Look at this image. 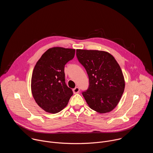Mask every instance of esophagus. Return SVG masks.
<instances>
[{"label": "esophagus", "instance_id": "obj_1", "mask_svg": "<svg viewBox=\"0 0 153 153\" xmlns=\"http://www.w3.org/2000/svg\"><path fill=\"white\" fill-rule=\"evenodd\" d=\"M79 91H80V88H79V87H76L75 88H74L73 89V93H74V94H77V93H79Z\"/></svg>", "mask_w": 153, "mask_h": 153}]
</instances>
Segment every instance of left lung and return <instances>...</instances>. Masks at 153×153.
<instances>
[{
  "mask_svg": "<svg viewBox=\"0 0 153 153\" xmlns=\"http://www.w3.org/2000/svg\"><path fill=\"white\" fill-rule=\"evenodd\" d=\"M76 56L89 78L88 88L82 92L86 103L98 113L110 112L119 102L125 89L119 65L111 54L103 51L77 50Z\"/></svg>",
  "mask_w": 153,
  "mask_h": 153,
  "instance_id": "8db88e82",
  "label": "left lung"
}]
</instances>
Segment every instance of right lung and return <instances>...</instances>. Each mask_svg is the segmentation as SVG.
<instances>
[{
  "label": "right lung",
  "mask_w": 153,
  "mask_h": 153,
  "mask_svg": "<svg viewBox=\"0 0 153 153\" xmlns=\"http://www.w3.org/2000/svg\"><path fill=\"white\" fill-rule=\"evenodd\" d=\"M74 54V49L53 47L43 53L35 65L31 78L32 94L37 105L48 113L62 111L73 94L65 83L64 68Z\"/></svg>",
  "instance_id": "obj_1"
}]
</instances>
